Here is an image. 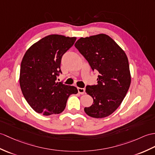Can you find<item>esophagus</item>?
Masks as SVG:
<instances>
[{
	"label": "esophagus",
	"instance_id": "obj_1",
	"mask_svg": "<svg viewBox=\"0 0 155 155\" xmlns=\"http://www.w3.org/2000/svg\"><path fill=\"white\" fill-rule=\"evenodd\" d=\"M78 92L79 94H84L85 92V89L83 88H78Z\"/></svg>",
	"mask_w": 155,
	"mask_h": 155
}]
</instances>
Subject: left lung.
<instances>
[{"label": "left lung", "instance_id": "8db88e82", "mask_svg": "<svg viewBox=\"0 0 155 155\" xmlns=\"http://www.w3.org/2000/svg\"><path fill=\"white\" fill-rule=\"evenodd\" d=\"M74 46L92 69L99 73L98 84L86 87V92L94 102L84 107L85 113L95 118L108 116L120 106L130 86L126 54L112 38L104 34L81 38Z\"/></svg>", "mask_w": 155, "mask_h": 155}]
</instances>
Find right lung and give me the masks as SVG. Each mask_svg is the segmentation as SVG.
<instances>
[{
  "mask_svg": "<svg viewBox=\"0 0 155 155\" xmlns=\"http://www.w3.org/2000/svg\"><path fill=\"white\" fill-rule=\"evenodd\" d=\"M77 38L52 34L29 48L21 61L20 86L25 99L35 111L44 116L58 114L66 107L71 94L78 93L73 86L56 82L61 73V58Z\"/></svg>",
  "mask_w": 155,
  "mask_h": 155,
  "instance_id": "right-lung-1",
  "label": "right lung"
}]
</instances>
